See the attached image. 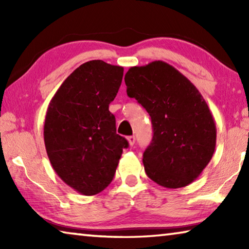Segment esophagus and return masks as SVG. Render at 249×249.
<instances>
[{"instance_id": "34e87169", "label": "esophagus", "mask_w": 249, "mask_h": 249, "mask_svg": "<svg viewBox=\"0 0 249 249\" xmlns=\"http://www.w3.org/2000/svg\"><path fill=\"white\" fill-rule=\"evenodd\" d=\"M127 141H128V144L130 146H133L135 144V141H136V138H135V136H128Z\"/></svg>"}]
</instances>
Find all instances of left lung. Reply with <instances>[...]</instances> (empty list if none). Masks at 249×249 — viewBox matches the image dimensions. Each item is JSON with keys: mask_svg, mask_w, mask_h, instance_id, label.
<instances>
[{"mask_svg": "<svg viewBox=\"0 0 249 249\" xmlns=\"http://www.w3.org/2000/svg\"><path fill=\"white\" fill-rule=\"evenodd\" d=\"M127 95L146 108L154 135L142 162L149 178L165 188L193 182L215 150L216 127L203 96L190 80L165 61L132 67Z\"/></svg>", "mask_w": 249, "mask_h": 249, "instance_id": "left-lung-1", "label": "left lung"}]
</instances>
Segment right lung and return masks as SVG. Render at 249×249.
<instances>
[{"instance_id": "right-lung-1", "label": "right lung", "mask_w": 249, "mask_h": 249, "mask_svg": "<svg viewBox=\"0 0 249 249\" xmlns=\"http://www.w3.org/2000/svg\"><path fill=\"white\" fill-rule=\"evenodd\" d=\"M123 72V67L88 61L62 82L48 105L44 141L50 163L59 178L83 196L98 195L112 182L128 147L108 111Z\"/></svg>"}]
</instances>
